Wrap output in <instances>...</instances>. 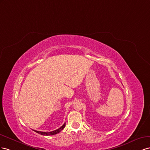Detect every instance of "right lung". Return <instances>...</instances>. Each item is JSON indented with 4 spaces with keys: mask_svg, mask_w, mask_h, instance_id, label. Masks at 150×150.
Segmentation results:
<instances>
[{
    "mask_svg": "<svg viewBox=\"0 0 150 150\" xmlns=\"http://www.w3.org/2000/svg\"><path fill=\"white\" fill-rule=\"evenodd\" d=\"M65 127V123H64V125L61 127H59V129H56V130H54V131H51V132H42V131H36V130H33V131L36 132L37 133L40 134L41 135L51 136V135H54V134H56L57 133H59V132H60L62 130H63V129Z\"/></svg>",
    "mask_w": 150,
    "mask_h": 150,
    "instance_id": "add662e5",
    "label": "right lung"
}]
</instances>
